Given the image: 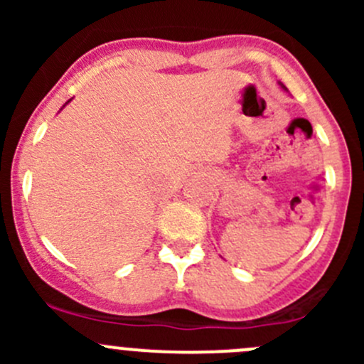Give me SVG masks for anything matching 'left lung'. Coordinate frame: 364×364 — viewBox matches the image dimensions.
I'll return each mask as SVG.
<instances>
[{
  "instance_id": "1",
  "label": "left lung",
  "mask_w": 364,
  "mask_h": 364,
  "mask_svg": "<svg viewBox=\"0 0 364 364\" xmlns=\"http://www.w3.org/2000/svg\"><path fill=\"white\" fill-rule=\"evenodd\" d=\"M278 84H280V87H282V90H285V91H287V87H285L284 84H282V82H278Z\"/></svg>"
}]
</instances>
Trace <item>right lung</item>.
I'll list each match as a JSON object with an SVG mask.
<instances>
[{
  "label": "right lung",
  "mask_w": 364,
  "mask_h": 364,
  "mask_svg": "<svg viewBox=\"0 0 364 364\" xmlns=\"http://www.w3.org/2000/svg\"><path fill=\"white\" fill-rule=\"evenodd\" d=\"M70 102V100H68ZM68 102H67V104H68ZM67 104H65V105H67ZM65 105H63V107H65ZM63 107H61V109H63Z\"/></svg>",
  "instance_id": "add662e5"
}]
</instances>
